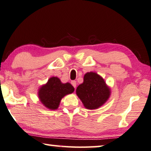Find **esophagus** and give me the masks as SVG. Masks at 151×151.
<instances>
[{"mask_svg":"<svg viewBox=\"0 0 151 151\" xmlns=\"http://www.w3.org/2000/svg\"><path fill=\"white\" fill-rule=\"evenodd\" d=\"M71 85H72L74 88H76V81H74V80H73V81H71Z\"/></svg>","mask_w":151,"mask_h":151,"instance_id":"34e87169","label":"esophagus"}]
</instances>
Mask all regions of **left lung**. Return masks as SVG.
Returning a JSON list of instances; mask_svg holds the SVG:
<instances>
[{
    "mask_svg": "<svg viewBox=\"0 0 151 151\" xmlns=\"http://www.w3.org/2000/svg\"><path fill=\"white\" fill-rule=\"evenodd\" d=\"M76 94L85 108L93 110L100 108L108 100L110 89L101 76L92 71L85 74L83 82L76 89Z\"/></svg>",
    "mask_w": 151,
    "mask_h": 151,
    "instance_id": "1",
    "label": "left lung"
}]
</instances>
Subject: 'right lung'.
Masks as SVG:
<instances>
[{
  "instance_id": "add662e5",
  "label": "right lung",
  "mask_w": 151,
  "mask_h": 151,
  "mask_svg": "<svg viewBox=\"0 0 151 151\" xmlns=\"http://www.w3.org/2000/svg\"><path fill=\"white\" fill-rule=\"evenodd\" d=\"M74 88L70 83H63L58 78L52 77L39 88L38 96L41 103L50 110L58 109L64 96L73 93Z\"/></svg>"
}]
</instances>
